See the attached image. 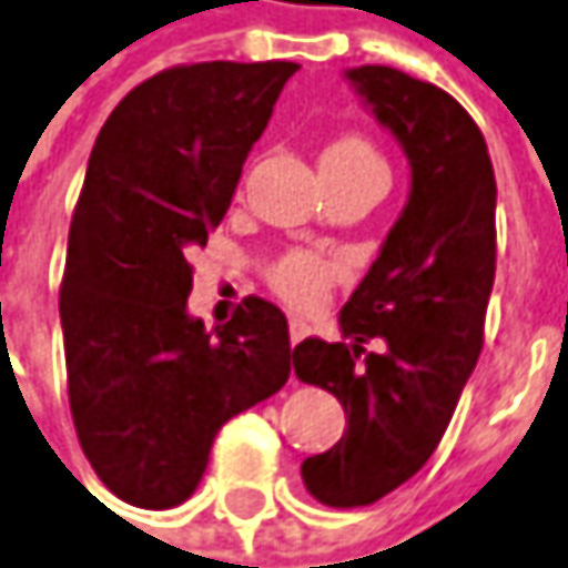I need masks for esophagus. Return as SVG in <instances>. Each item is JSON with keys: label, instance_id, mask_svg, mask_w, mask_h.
Here are the masks:
<instances>
[{"label": "esophagus", "instance_id": "34e87169", "mask_svg": "<svg viewBox=\"0 0 568 568\" xmlns=\"http://www.w3.org/2000/svg\"><path fill=\"white\" fill-rule=\"evenodd\" d=\"M310 335V326L303 320H291V345H300Z\"/></svg>", "mask_w": 568, "mask_h": 568}]
</instances>
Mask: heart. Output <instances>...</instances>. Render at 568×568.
<instances>
[{"label":"heart","instance_id":"obj_1","mask_svg":"<svg viewBox=\"0 0 568 568\" xmlns=\"http://www.w3.org/2000/svg\"><path fill=\"white\" fill-rule=\"evenodd\" d=\"M323 175H345V172H361V169H386L374 143H367L357 133H345L332 140L323 150ZM335 277V268L326 258L313 252H291L271 268V287L294 306H320L326 297L328 284Z\"/></svg>","mask_w":568,"mask_h":568}]
</instances>
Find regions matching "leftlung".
Listing matches in <instances>:
<instances>
[{"instance_id": "obj_1", "label": "left lung", "mask_w": 568, "mask_h": 568, "mask_svg": "<svg viewBox=\"0 0 568 568\" xmlns=\"http://www.w3.org/2000/svg\"><path fill=\"white\" fill-rule=\"evenodd\" d=\"M348 82L409 159V201L377 262L342 306L348 342L306 338L294 374L328 389L348 428L303 460L310 496L332 508L374 505L428 464L483 352L496 281V172L464 104L393 67ZM383 337V356L363 342Z\"/></svg>"}]
</instances>
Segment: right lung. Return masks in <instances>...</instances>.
<instances>
[{"label":"right lung","instance_id":"right-lung-1","mask_svg":"<svg viewBox=\"0 0 568 568\" xmlns=\"http://www.w3.org/2000/svg\"><path fill=\"white\" fill-rule=\"evenodd\" d=\"M297 63H191L140 82L104 121L70 223L60 323L72 425L136 508L182 505L223 422L291 377L284 313L245 297L213 332L187 316V248L207 245Z\"/></svg>","mask_w":568,"mask_h":568}]
</instances>
